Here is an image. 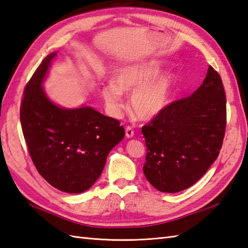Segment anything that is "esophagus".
<instances>
[{
	"instance_id": "1",
	"label": "esophagus",
	"mask_w": 248,
	"mask_h": 248,
	"mask_svg": "<svg viewBox=\"0 0 248 248\" xmlns=\"http://www.w3.org/2000/svg\"><path fill=\"white\" fill-rule=\"evenodd\" d=\"M134 135H135L134 129H132L130 126H127V127H126V129H125V136H126V138L130 139V138L134 137Z\"/></svg>"
}]
</instances>
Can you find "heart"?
I'll use <instances>...</instances> for the list:
<instances>
[{
  "label": "heart",
  "instance_id": "1",
  "mask_svg": "<svg viewBox=\"0 0 248 248\" xmlns=\"http://www.w3.org/2000/svg\"><path fill=\"white\" fill-rule=\"evenodd\" d=\"M164 63L146 60L123 66L114 72L112 82L102 89V96L108 109L118 116L124 109L123 93L130 94V109L141 120H152L170 103L176 84L172 72H160Z\"/></svg>",
  "mask_w": 248,
  "mask_h": 248
}]
</instances>
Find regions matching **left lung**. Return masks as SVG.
Masks as SVG:
<instances>
[{
    "mask_svg": "<svg viewBox=\"0 0 248 248\" xmlns=\"http://www.w3.org/2000/svg\"><path fill=\"white\" fill-rule=\"evenodd\" d=\"M226 127V98L211 66L196 92L172 102L142 127L147 147L143 171L162 192H179L200 180L218 158Z\"/></svg>",
    "mask_w": 248,
    "mask_h": 248,
    "instance_id": "obj_1",
    "label": "left lung"
}]
</instances>
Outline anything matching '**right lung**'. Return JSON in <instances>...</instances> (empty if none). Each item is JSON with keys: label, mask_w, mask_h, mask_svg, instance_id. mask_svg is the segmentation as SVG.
Listing matches in <instances>:
<instances>
[{"label": "right lung", "mask_w": 248, "mask_h": 248, "mask_svg": "<svg viewBox=\"0 0 248 248\" xmlns=\"http://www.w3.org/2000/svg\"><path fill=\"white\" fill-rule=\"evenodd\" d=\"M56 56L48 54L24 89L22 130L41 176L54 188L81 194L99 179L125 130L118 120L93 107L65 108L48 98L42 84Z\"/></svg>", "instance_id": "right-lung-1"}]
</instances>
